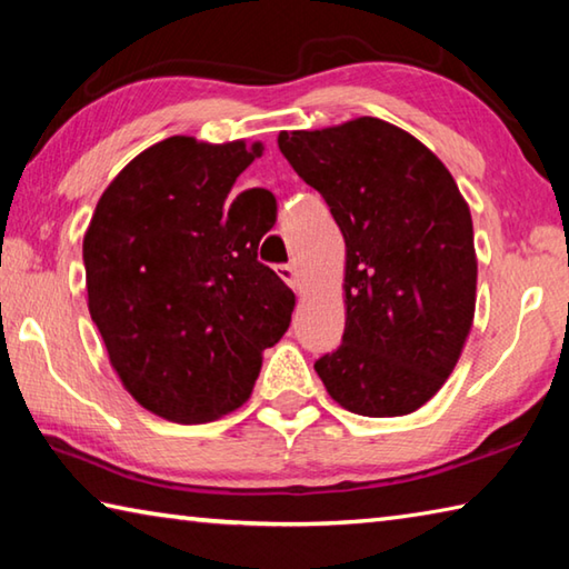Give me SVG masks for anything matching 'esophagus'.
<instances>
[{"label":"esophagus","mask_w":569,"mask_h":569,"mask_svg":"<svg viewBox=\"0 0 569 569\" xmlns=\"http://www.w3.org/2000/svg\"><path fill=\"white\" fill-rule=\"evenodd\" d=\"M278 276L283 278V281L293 288V291H298L301 288V283H298V273L293 266H278Z\"/></svg>","instance_id":"34e87169"}]
</instances>
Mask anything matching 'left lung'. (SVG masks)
Segmentation results:
<instances>
[{"instance_id":"left-lung-1","label":"left lung","mask_w":569,"mask_h":569,"mask_svg":"<svg viewBox=\"0 0 569 569\" xmlns=\"http://www.w3.org/2000/svg\"><path fill=\"white\" fill-rule=\"evenodd\" d=\"M346 243L343 341L313 363L336 403L403 417L445 387L475 321L467 200L435 152L379 118L278 134Z\"/></svg>"}]
</instances>
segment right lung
Here are the masks:
<instances>
[{
    "label": "right lung",
    "instance_id": "1",
    "mask_svg": "<svg viewBox=\"0 0 569 569\" xmlns=\"http://www.w3.org/2000/svg\"><path fill=\"white\" fill-rule=\"evenodd\" d=\"M261 142L176 134L132 158L102 192L82 261L88 306L112 369L158 417L206 423L248 401L263 351L296 296L258 261L276 208L268 190L228 206Z\"/></svg>",
    "mask_w": 569,
    "mask_h": 569
}]
</instances>
